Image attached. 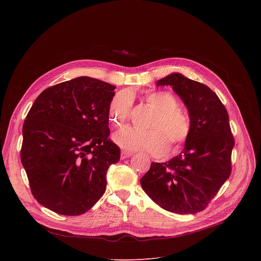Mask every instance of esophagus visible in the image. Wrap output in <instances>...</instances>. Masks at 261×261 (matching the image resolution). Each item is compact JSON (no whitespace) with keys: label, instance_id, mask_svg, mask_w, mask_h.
I'll return each instance as SVG.
<instances>
[{"label":"esophagus","instance_id":"esophagus-1","mask_svg":"<svg viewBox=\"0 0 261 261\" xmlns=\"http://www.w3.org/2000/svg\"><path fill=\"white\" fill-rule=\"evenodd\" d=\"M133 154L131 153V152H128V151H122L121 152V159L122 160H124V159H126V158H129V157H131Z\"/></svg>","mask_w":261,"mask_h":261}]
</instances>
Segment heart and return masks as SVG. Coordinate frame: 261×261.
<instances>
[{"mask_svg":"<svg viewBox=\"0 0 261 261\" xmlns=\"http://www.w3.org/2000/svg\"><path fill=\"white\" fill-rule=\"evenodd\" d=\"M145 101L155 114L148 124V131L124 127L114 135V141L124 150L145 151L161 156L170 148L173 151L188 140L192 131L189 116L178 107V101L169 92L155 91L145 95ZM133 96L129 91H120L111 98L108 106L109 121L120 126L131 116Z\"/></svg>","mask_w":261,"mask_h":261,"instance_id":"obj_1","label":"heart"}]
</instances>
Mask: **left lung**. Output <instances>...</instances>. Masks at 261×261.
<instances>
[{
  "instance_id": "1",
  "label": "left lung",
  "mask_w": 261,
  "mask_h": 261,
  "mask_svg": "<svg viewBox=\"0 0 261 261\" xmlns=\"http://www.w3.org/2000/svg\"><path fill=\"white\" fill-rule=\"evenodd\" d=\"M171 86L189 111L192 131L179 155L153 162L141 187L162 208L176 214L203 211L231 173L234 139L225 106L208 87L171 73L156 83Z\"/></svg>"
}]
</instances>
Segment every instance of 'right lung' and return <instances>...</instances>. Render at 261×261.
Here are the masks:
<instances>
[{
    "label": "right lung",
    "instance_id": "right-lung-1",
    "mask_svg": "<svg viewBox=\"0 0 261 261\" xmlns=\"http://www.w3.org/2000/svg\"><path fill=\"white\" fill-rule=\"evenodd\" d=\"M115 86L81 76L44 90L22 127L20 160L33 196L65 216L88 212L103 195L120 147L108 138Z\"/></svg>",
    "mask_w": 261,
    "mask_h": 261
}]
</instances>
